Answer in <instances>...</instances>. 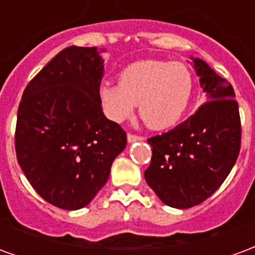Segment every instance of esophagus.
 Here are the masks:
<instances>
[{"instance_id": "obj_1", "label": "esophagus", "mask_w": 255, "mask_h": 255, "mask_svg": "<svg viewBox=\"0 0 255 255\" xmlns=\"http://www.w3.org/2000/svg\"><path fill=\"white\" fill-rule=\"evenodd\" d=\"M144 138L142 136H138V135H132V133H128L127 135V140L129 143H133V142H140V140H143Z\"/></svg>"}]
</instances>
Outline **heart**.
Wrapping results in <instances>:
<instances>
[{"label":"heart","mask_w":255,"mask_h":255,"mask_svg":"<svg viewBox=\"0 0 255 255\" xmlns=\"http://www.w3.org/2000/svg\"><path fill=\"white\" fill-rule=\"evenodd\" d=\"M192 89V75L184 64L144 60L124 68L119 83L102 84L100 98L113 122L129 119L139 104V115L150 128L165 129L182 119Z\"/></svg>","instance_id":"obj_1"}]
</instances>
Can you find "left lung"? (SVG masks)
<instances>
[{
    "label": "left lung",
    "instance_id": "1",
    "mask_svg": "<svg viewBox=\"0 0 255 255\" xmlns=\"http://www.w3.org/2000/svg\"><path fill=\"white\" fill-rule=\"evenodd\" d=\"M191 58L206 102L179 126L151 136L144 179L162 202L192 208L208 199L230 175L241 150V117L234 89L203 60Z\"/></svg>",
    "mask_w": 255,
    "mask_h": 255
}]
</instances>
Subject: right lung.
Listing matches in <instances>:
<instances>
[{
    "mask_svg": "<svg viewBox=\"0 0 255 255\" xmlns=\"http://www.w3.org/2000/svg\"><path fill=\"white\" fill-rule=\"evenodd\" d=\"M102 52L61 50L25 87L17 111L20 168L45 201L65 210L93 201L127 144L126 132L101 106Z\"/></svg>",
    "mask_w": 255,
    "mask_h": 255,
    "instance_id": "1",
    "label": "right lung"
}]
</instances>
